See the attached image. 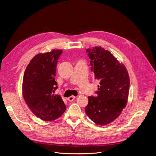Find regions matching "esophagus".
Listing matches in <instances>:
<instances>
[{"mask_svg":"<svg viewBox=\"0 0 156 156\" xmlns=\"http://www.w3.org/2000/svg\"><path fill=\"white\" fill-rule=\"evenodd\" d=\"M76 98V96H69V98H67V99L69 101H70V102H72V101H73Z\"/></svg>","mask_w":156,"mask_h":156,"instance_id":"34e87169","label":"esophagus"}]
</instances>
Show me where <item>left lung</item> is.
Here are the masks:
<instances>
[{
  "label": "left lung",
  "instance_id": "8db88e82",
  "mask_svg": "<svg viewBox=\"0 0 156 156\" xmlns=\"http://www.w3.org/2000/svg\"><path fill=\"white\" fill-rule=\"evenodd\" d=\"M94 79L100 81L96 96H89L85 108L87 116L97 125H105L115 121L126 107L129 77L124 65L110 51L101 46L87 49Z\"/></svg>",
  "mask_w": 156,
  "mask_h": 156
}]
</instances>
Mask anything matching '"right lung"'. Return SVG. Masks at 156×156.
<instances>
[{
	"mask_svg": "<svg viewBox=\"0 0 156 156\" xmlns=\"http://www.w3.org/2000/svg\"><path fill=\"white\" fill-rule=\"evenodd\" d=\"M62 49L36 55L24 73L22 94L32 112L45 121H54L66 110L62 97L54 94L58 88L55 80L57 60Z\"/></svg>",
	"mask_w": 156,
	"mask_h": 156,
	"instance_id": "obj_1",
	"label": "right lung"
}]
</instances>
